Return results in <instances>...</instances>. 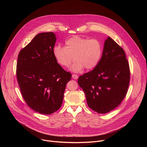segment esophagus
I'll list each match as a JSON object with an SVG mask.
<instances>
[{
    "instance_id": "1",
    "label": "esophagus",
    "mask_w": 147,
    "mask_h": 147,
    "mask_svg": "<svg viewBox=\"0 0 147 147\" xmlns=\"http://www.w3.org/2000/svg\"><path fill=\"white\" fill-rule=\"evenodd\" d=\"M72 78H73V79H74V80H77V79L78 78V76L77 74H72Z\"/></svg>"
}]
</instances>
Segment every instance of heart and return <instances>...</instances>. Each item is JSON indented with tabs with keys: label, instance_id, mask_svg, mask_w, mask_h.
<instances>
[{
	"label": "heart",
	"instance_id": "heart-1",
	"mask_svg": "<svg viewBox=\"0 0 147 147\" xmlns=\"http://www.w3.org/2000/svg\"><path fill=\"white\" fill-rule=\"evenodd\" d=\"M52 52L56 62L63 67L70 65L74 56L75 61L70 69L80 72L84 67L90 70L98 66L102 54V45L97 39L73 36L65 41V48L55 45Z\"/></svg>",
	"mask_w": 147,
	"mask_h": 147
}]
</instances>
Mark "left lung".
<instances>
[{"instance_id": "1", "label": "left lung", "mask_w": 147, "mask_h": 147, "mask_svg": "<svg viewBox=\"0 0 147 147\" xmlns=\"http://www.w3.org/2000/svg\"><path fill=\"white\" fill-rule=\"evenodd\" d=\"M123 49L111 37L104 43L98 66L79 77L90 108L98 113H107L117 107L127 92L130 72Z\"/></svg>"}]
</instances>
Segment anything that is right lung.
<instances>
[{"label": "right lung", "instance_id": "add662e5", "mask_svg": "<svg viewBox=\"0 0 147 147\" xmlns=\"http://www.w3.org/2000/svg\"><path fill=\"white\" fill-rule=\"evenodd\" d=\"M56 38L52 32L37 34L20 51L16 75L23 97L36 112L50 115L61 107L71 74L53 57Z\"/></svg>", "mask_w": 147, "mask_h": 147}]
</instances>
